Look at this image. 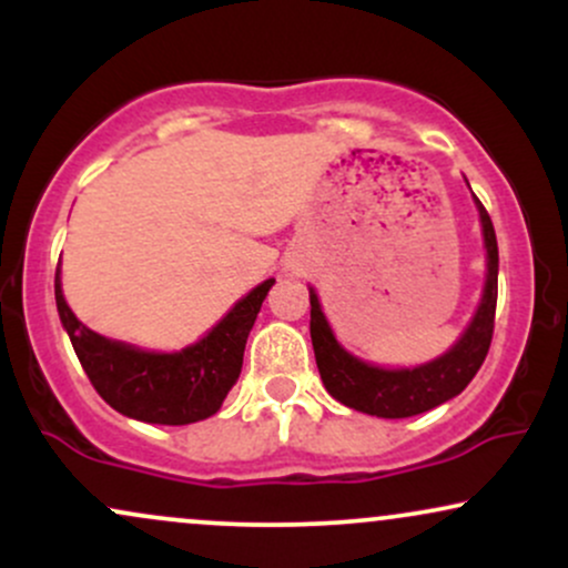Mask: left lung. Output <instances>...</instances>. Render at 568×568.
<instances>
[{
  "instance_id": "1",
  "label": "left lung",
  "mask_w": 568,
  "mask_h": 568,
  "mask_svg": "<svg viewBox=\"0 0 568 568\" xmlns=\"http://www.w3.org/2000/svg\"><path fill=\"white\" fill-rule=\"evenodd\" d=\"M473 200L475 207H478L480 234H484L486 247L484 291H480L478 310H475L467 328L462 331V336L433 361L410 368H387L352 355L338 344L323 312L321 298L310 285L312 349H315L317 371H321L325 389L338 403L363 410V414L382 416V419H406V416L425 414V410L452 400L484 366L486 352L491 347L494 312H497L499 247L486 207L480 205L475 194Z\"/></svg>"
}]
</instances>
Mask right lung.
Wrapping results in <instances>:
<instances>
[{
    "instance_id": "add662e5",
    "label": "right lung",
    "mask_w": 568,
    "mask_h": 568,
    "mask_svg": "<svg viewBox=\"0 0 568 568\" xmlns=\"http://www.w3.org/2000/svg\"><path fill=\"white\" fill-rule=\"evenodd\" d=\"M275 277L258 283L205 336L175 352L141 349L90 331L63 298L61 264L55 304L84 374L114 410L146 425H192L213 416L243 371L245 342Z\"/></svg>"
}]
</instances>
